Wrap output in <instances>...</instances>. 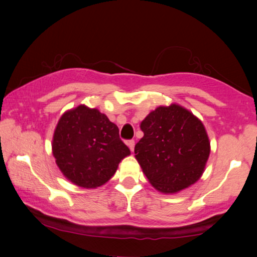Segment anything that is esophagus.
<instances>
[{"label":"esophagus","instance_id":"esophagus-1","mask_svg":"<svg viewBox=\"0 0 257 257\" xmlns=\"http://www.w3.org/2000/svg\"><path fill=\"white\" fill-rule=\"evenodd\" d=\"M126 144H127V146L130 147V150H131L132 152H133V150H135V140H128V142L126 143Z\"/></svg>","mask_w":257,"mask_h":257}]
</instances>
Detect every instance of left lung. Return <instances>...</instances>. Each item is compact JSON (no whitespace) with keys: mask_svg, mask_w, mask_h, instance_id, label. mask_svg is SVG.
I'll list each match as a JSON object with an SVG mask.
<instances>
[{"mask_svg":"<svg viewBox=\"0 0 257 257\" xmlns=\"http://www.w3.org/2000/svg\"><path fill=\"white\" fill-rule=\"evenodd\" d=\"M140 128L144 137L136 144V159L154 188L173 194L199 180L210 152L199 118L172 104L151 112Z\"/></svg>","mask_w":257,"mask_h":257,"instance_id":"1","label":"left lung"}]
</instances>
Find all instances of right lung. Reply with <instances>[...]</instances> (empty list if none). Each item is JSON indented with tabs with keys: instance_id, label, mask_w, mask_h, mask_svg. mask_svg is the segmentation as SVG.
Listing matches in <instances>:
<instances>
[{
	"instance_id": "obj_1",
	"label": "right lung",
	"mask_w": 257,
	"mask_h": 257,
	"mask_svg": "<svg viewBox=\"0 0 257 257\" xmlns=\"http://www.w3.org/2000/svg\"><path fill=\"white\" fill-rule=\"evenodd\" d=\"M52 153L63 175L83 188L106 184L120 161L131 154L118 126L97 108L79 105L58 120Z\"/></svg>"
}]
</instances>
